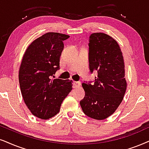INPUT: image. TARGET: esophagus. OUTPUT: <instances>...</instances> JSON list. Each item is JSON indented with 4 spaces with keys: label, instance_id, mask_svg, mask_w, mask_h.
<instances>
[{
    "label": "esophagus",
    "instance_id": "34e87169",
    "mask_svg": "<svg viewBox=\"0 0 149 149\" xmlns=\"http://www.w3.org/2000/svg\"><path fill=\"white\" fill-rule=\"evenodd\" d=\"M73 87H74V88L78 87V86H80L81 85V82H80V81H78V82H73Z\"/></svg>",
    "mask_w": 149,
    "mask_h": 149
}]
</instances>
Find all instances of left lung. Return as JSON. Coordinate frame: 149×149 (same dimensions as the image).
I'll list each match as a JSON object with an SVG mask.
<instances>
[{"label":"left lung","instance_id":"obj_1","mask_svg":"<svg viewBox=\"0 0 149 149\" xmlns=\"http://www.w3.org/2000/svg\"><path fill=\"white\" fill-rule=\"evenodd\" d=\"M89 70L97 73L94 83H82L85 96L80 102L84 113L104 120L115 112L127 89L125 63L118 42L104 33H93L88 40Z\"/></svg>","mask_w":149,"mask_h":149}]
</instances>
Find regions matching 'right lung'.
Wrapping results in <instances>:
<instances>
[{"label":"right lung","instance_id":"obj_1","mask_svg":"<svg viewBox=\"0 0 149 149\" xmlns=\"http://www.w3.org/2000/svg\"><path fill=\"white\" fill-rule=\"evenodd\" d=\"M68 35L49 32L33 41L22 58L19 70L21 93L33 116L48 120L58 113L72 89V81L52 79L60 69L63 41Z\"/></svg>","mask_w":149,"mask_h":149}]
</instances>
